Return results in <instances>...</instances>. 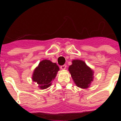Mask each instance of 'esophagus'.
Listing matches in <instances>:
<instances>
[{
	"instance_id": "obj_1",
	"label": "esophagus",
	"mask_w": 121,
	"mask_h": 121,
	"mask_svg": "<svg viewBox=\"0 0 121 121\" xmlns=\"http://www.w3.org/2000/svg\"><path fill=\"white\" fill-rule=\"evenodd\" d=\"M60 68L61 69H65V68H66V65H61V66L60 67Z\"/></svg>"
}]
</instances>
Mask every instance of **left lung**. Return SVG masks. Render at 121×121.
Segmentation results:
<instances>
[{
	"mask_svg": "<svg viewBox=\"0 0 121 121\" xmlns=\"http://www.w3.org/2000/svg\"><path fill=\"white\" fill-rule=\"evenodd\" d=\"M68 71L75 85L82 89H86L91 85L94 79V71L84 61L73 60Z\"/></svg>",
	"mask_w": 121,
	"mask_h": 121,
	"instance_id": "1",
	"label": "left lung"
}]
</instances>
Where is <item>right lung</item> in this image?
Wrapping results in <instances>:
<instances>
[{
  "label": "right lung",
  "instance_id": "1",
  "mask_svg": "<svg viewBox=\"0 0 121 121\" xmlns=\"http://www.w3.org/2000/svg\"><path fill=\"white\" fill-rule=\"evenodd\" d=\"M60 68L57 64L50 60H43L39 63L32 75V80L38 84V87L44 90L51 86Z\"/></svg>",
  "mask_w": 121,
  "mask_h": 121
}]
</instances>
